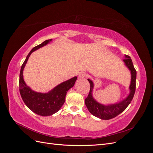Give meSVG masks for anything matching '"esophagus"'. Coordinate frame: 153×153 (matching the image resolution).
<instances>
[{"instance_id": "1", "label": "esophagus", "mask_w": 153, "mask_h": 153, "mask_svg": "<svg viewBox=\"0 0 153 153\" xmlns=\"http://www.w3.org/2000/svg\"><path fill=\"white\" fill-rule=\"evenodd\" d=\"M85 77H87V74L84 72L80 73L79 74V75H78V78H80V79H82V78H84Z\"/></svg>"}]
</instances>
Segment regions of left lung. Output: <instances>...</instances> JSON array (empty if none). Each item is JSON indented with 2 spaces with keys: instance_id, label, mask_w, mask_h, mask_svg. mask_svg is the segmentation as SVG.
<instances>
[{
  "instance_id": "left-lung-1",
  "label": "left lung",
  "mask_w": 153,
  "mask_h": 153,
  "mask_svg": "<svg viewBox=\"0 0 153 153\" xmlns=\"http://www.w3.org/2000/svg\"><path fill=\"white\" fill-rule=\"evenodd\" d=\"M125 58L126 59H124L123 61L131 71V84L129 85V90H130L129 94L126 99L123 100L121 102L109 105H104L98 103L92 97V90H93L94 87L93 82L90 79H88V81L90 84V91L89 95L85 100V103L89 112L94 116L101 119L108 120L114 118L119 114L122 113L131 103L134 94H135L136 89L137 71L133 66L132 60L130 57L126 55Z\"/></svg>"
}]
</instances>
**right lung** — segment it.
I'll return each mask as SVG.
<instances>
[{
    "mask_svg": "<svg viewBox=\"0 0 153 153\" xmlns=\"http://www.w3.org/2000/svg\"><path fill=\"white\" fill-rule=\"evenodd\" d=\"M52 40V39L46 40L31 50L22 64L20 73L19 88L22 98L27 107L41 116H48L58 112L65 102L67 92L75 85L77 79V77L75 76L64 82L47 93L35 92L26 85L23 78V71L30 54L34 51L47 45Z\"/></svg>",
    "mask_w": 153,
    "mask_h": 153,
    "instance_id": "obj_1",
    "label": "right lung"
}]
</instances>
